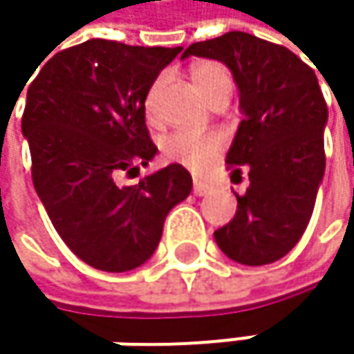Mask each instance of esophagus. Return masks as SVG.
Here are the masks:
<instances>
[{"mask_svg":"<svg viewBox=\"0 0 354 354\" xmlns=\"http://www.w3.org/2000/svg\"><path fill=\"white\" fill-rule=\"evenodd\" d=\"M209 190H211V186H209V184H205V182H201V180H194L192 192H194L196 196H205V194H207Z\"/></svg>","mask_w":354,"mask_h":354,"instance_id":"1","label":"esophagus"}]
</instances>
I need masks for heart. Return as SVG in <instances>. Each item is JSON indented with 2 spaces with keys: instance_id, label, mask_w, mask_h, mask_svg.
<instances>
[{
  "instance_id": "obj_1",
  "label": "heart",
  "mask_w": 354,
  "mask_h": 354,
  "mask_svg": "<svg viewBox=\"0 0 354 354\" xmlns=\"http://www.w3.org/2000/svg\"><path fill=\"white\" fill-rule=\"evenodd\" d=\"M190 75H192V84H194L196 92L201 94V98L205 102L213 104L221 98L230 100L234 84H232L230 71L221 63L198 61L192 65ZM153 98H156V88L149 92V96L145 100V110H147L149 118L153 114ZM160 149L168 162L180 164L192 172H201L223 151V139L215 133L192 135V133H184V131H174V133H168L160 141Z\"/></svg>"
}]
</instances>
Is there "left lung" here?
<instances>
[{
  "label": "left lung",
  "instance_id": "8db88e82",
  "mask_svg": "<svg viewBox=\"0 0 354 354\" xmlns=\"http://www.w3.org/2000/svg\"><path fill=\"white\" fill-rule=\"evenodd\" d=\"M190 55L230 67L244 114L225 164L232 180L248 170L250 186L215 242L240 264H270L304 236L326 170L318 77L289 48L238 30L190 44L182 59Z\"/></svg>",
  "mask_w": 354,
  "mask_h": 354
}]
</instances>
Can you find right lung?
I'll list each match as a JSON object with an SVG mask.
<instances>
[{
  "label": "right lung",
  "mask_w": 354,
  "mask_h": 354,
  "mask_svg": "<svg viewBox=\"0 0 354 354\" xmlns=\"http://www.w3.org/2000/svg\"><path fill=\"white\" fill-rule=\"evenodd\" d=\"M180 50L86 40L48 59L26 92L22 133L36 194L61 240L98 270L147 262L168 213L192 190L180 164L120 182L139 176L158 153L145 98Z\"/></svg>",
  "instance_id": "1"
}]
</instances>
